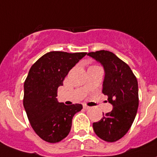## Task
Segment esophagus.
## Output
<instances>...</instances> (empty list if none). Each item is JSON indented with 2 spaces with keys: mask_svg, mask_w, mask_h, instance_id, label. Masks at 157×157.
Here are the masks:
<instances>
[{
  "mask_svg": "<svg viewBox=\"0 0 157 157\" xmlns=\"http://www.w3.org/2000/svg\"><path fill=\"white\" fill-rule=\"evenodd\" d=\"M83 109H89L90 106H88V105H83Z\"/></svg>",
  "mask_w": 157,
  "mask_h": 157,
  "instance_id": "obj_1",
  "label": "esophagus"
}]
</instances>
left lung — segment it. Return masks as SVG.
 <instances>
[{
  "mask_svg": "<svg viewBox=\"0 0 157 157\" xmlns=\"http://www.w3.org/2000/svg\"><path fill=\"white\" fill-rule=\"evenodd\" d=\"M88 56L104 67L105 78L102 93L108 96L113 109L98 122L93 123L94 131L107 142H114L126 134L138 109V83L131 68L109 51L90 52Z\"/></svg>",
  "mask_w": 157,
  "mask_h": 157,
  "instance_id": "obj_1",
  "label": "left lung"
}]
</instances>
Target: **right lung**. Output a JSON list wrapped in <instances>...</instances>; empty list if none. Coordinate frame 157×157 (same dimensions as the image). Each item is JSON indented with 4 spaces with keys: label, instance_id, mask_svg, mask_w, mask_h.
Wrapping results in <instances>:
<instances>
[{
    "label": "right lung",
    "instance_id": "add662e5",
    "mask_svg": "<svg viewBox=\"0 0 157 157\" xmlns=\"http://www.w3.org/2000/svg\"><path fill=\"white\" fill-rule=\"evenodd\" d=\"M86 52H50L30 68L24 85V107L31 125L40 138L57 143L69 134L74 115L81 104L66 105L59 102L57 90L68 72Z\"/></svg>",
    "mask_w": 157,
    "mask_h": 157
}]
</instances>
